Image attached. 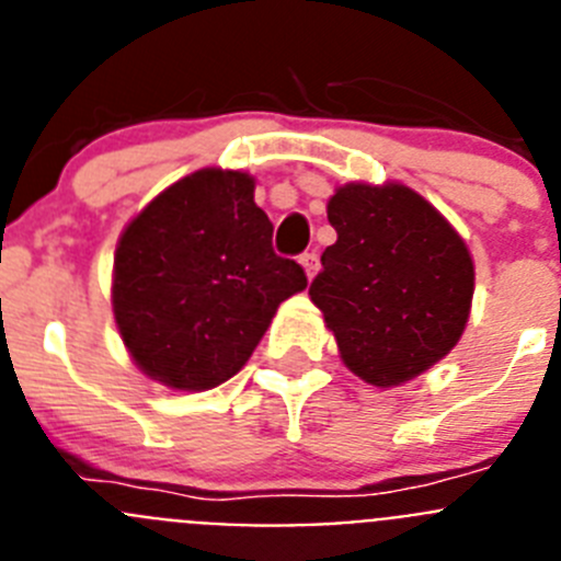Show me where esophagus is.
Segmentation results:
<instances>
[{
    "mask_svg": "<svg viewBox=\"0 0 561 561\" xmlns=\"http://www.w3.org/2000/svg\"><path fill=\"white\" fill-rule=\"evenodd\" d=\"M300 264H304L306 275L314 277L317 270H320V257H317V252H304V255H300Z\"/></svg>",
    "mask_w": 561,
    "mask_h": 561,
    "instance_id": "esophagus-1",
    "label": "esophagus"
}]
</instances>
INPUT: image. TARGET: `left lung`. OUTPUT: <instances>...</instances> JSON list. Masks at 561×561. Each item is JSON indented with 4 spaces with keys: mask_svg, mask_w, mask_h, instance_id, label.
Instances as JSON below:
<instances>
[{
    "mask_svg": "<svg viewBox=\"0 0 561 561\" xmlns=\"http://www.w3.org/2000/svg\"><path fill=\"white\" fill-rule=\"evenodd\" d=\"M329 221L336 241L309 295L342 362L390 388L447 356L474 291L472 257L449 221L404 185L340 187Z\"/></svg>",
    "mask_w": 561,
    "mask_h": 561,
    "instance_id": "8db88e82",
    "label": "left lung"
}]
</instances>
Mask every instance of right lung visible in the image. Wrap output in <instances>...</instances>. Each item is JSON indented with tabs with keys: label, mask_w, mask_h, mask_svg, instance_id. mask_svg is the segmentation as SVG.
I'll list each match as a JSON object with an SVG mask.
<instances>
[{
	"label": "right lung",
	"mask_w": 561,
	"mask_h": 561,
	"mask_svg": "<svg viewBox=\"0 0 561 561\" xmlns=\"http://www.w3.org/2000/svg\"><path fill=\"white\" fill-rule=\"evenodd\" d=\"M241 171L205 168L126 227L112 306L126 348L176 390H210L238 370L277 306L306 289L304 266L272 250V221Z\"/></svg>",
	"instance_id": "right-lung-1"
}]
</instances>
